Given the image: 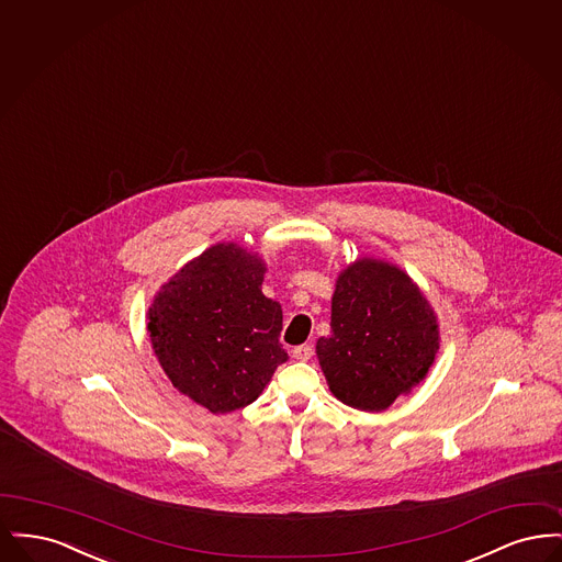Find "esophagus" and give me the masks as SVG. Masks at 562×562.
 Segmentation results:
<instances>
[{
    "mask_svg": "<svg viewBox=\"0 0 562 562\" xmlns=\"http://www.w3.org/2000/svg\"><path fill=\"white\" fill-rule=\"evenodd\" d=\"M312 353H314V348H312L310 344H305V346H296V348L293 349V358L301 360V362H307V360L312 358Z\"/></svg>",
    "mask_w": 562,
    "mask_h": 562,
    "instance_id": "obj_1",
    "label": "esophagus"
}]
</instances>
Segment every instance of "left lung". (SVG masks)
<instances>
[{
	"label": "left lung",
	"mask_w": 562,
	"mask_h": 562,
	"mask_svg": "<svg viewBox=\"0 0 562 562\" xmlns=\"http://www.w3.org/2000/svg\"><path fill=\"white\" fill-rule=\"evenodd\" d=\"M438 348V318L406 271L364 257L339 273L330 335L316 344L335 398L383 411L426 379Z\"/></svg>",
	"instance_id": "8db88e82"
}]
</instances>
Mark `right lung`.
I'll use <instances>...</instances> for the list:
<instances>
[{
	"instance_id": "add662e5",
	"label": "right lung",
	"mask_w": 562,
	"mask_h": 562,
	"mask_svg": "<svg viewBox=\"0 0 562 562\" xmlns=\"http://www.w3.org/2000/svg\"><path fill=\"white\" fill-rule=\"evenodd\" d=\"M266 263L234 241L206 248L154 296L147 330L172 385L214 415L257 401L289 360L282 307L261 284Z\"/></svg>"
}]
</instances>
